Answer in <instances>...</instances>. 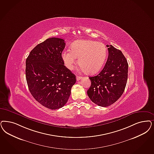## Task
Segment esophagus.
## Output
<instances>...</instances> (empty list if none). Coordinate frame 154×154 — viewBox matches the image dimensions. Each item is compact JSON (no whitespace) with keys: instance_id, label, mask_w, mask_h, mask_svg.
<instances>
[{"instance_id":"1","label":"esophagus","mask_w":154,"mask_h":154,"mask_svg":"<svg viewBox=\"0 0 154 154\" xmlns=\"http://www.w3.org/2000/svg\"><path fill=\"white\" fill-rule=\"evenodd\" d=\"M82 79V77H81V76H78V75H77L76 76V79H77V81H79V80H81Z\"/></svg>"}]
</instances>
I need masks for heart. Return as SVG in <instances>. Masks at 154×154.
I'll return each mask as SVG.
<instances>
[{"label":"heart","instance_id":"heart-1","mask_svg":"<svg viewBox=\"0 0 154 154\" xmlns=\"http://www.w3.org/2000/svg\"><path fill=\"white\" fill-rule=\"evenodd\" d=\"M107 56L106 45L101 42L80 40L70 45V50L66 49L61 53L65 66L72 69L79 58L81 68L87 74L98 72L103 66Z\"/></svg>","mask_w":154,"mask_h":154}]
</instances>
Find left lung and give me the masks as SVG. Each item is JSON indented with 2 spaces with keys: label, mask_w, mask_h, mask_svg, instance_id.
Segmentation results:
<instances>
[{
  "label": "left lung",
  "mask_w": 154,
  "mask_h": 154,
  "mask_svg": "<svg viewBox=\"0 0 154 154\" xmlns=\"http://www.w3.org/2000/svg\"><path fill=\"white\" fill-rule=\"evenodd\" d=\"M108 47L109 56L101 72L89 77L91 86L87 91L90 100L102 107L113 104L124 92L128 77L127 60L122 52L112 45Z\"/></svg>",
  "instance_id": "1"
}]
</instances>
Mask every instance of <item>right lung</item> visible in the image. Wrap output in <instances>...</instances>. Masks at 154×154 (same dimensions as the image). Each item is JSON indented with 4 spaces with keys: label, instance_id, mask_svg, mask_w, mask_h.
Masks as SVG:
<instances>
[{
    "label": "right lung",
    "instance_id": "obj_1",
    "mask_svg": "<svg viewBox=\"0 0 154 154\" xmlns=\"http://www.w3.org/2000/svg\"><path fill=\"white\" fill-rule=\"evenodd\" d=\"M62 38H49L32 49L26 59V76L33 97L42 106L58 109L66 103L75 75L64 65Z\"/></svg>",
    "mask_w": 154,
    "mask_h": 154
}]
</instances>
